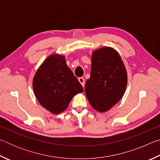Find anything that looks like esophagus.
<instances>
[{"label": "esophagus", "instance_id": "1", "mask_svg": "<svg viewBox=\"0 0 160 160\" xmlns=\"http://www.w3.org/2000/svg\"><path fill=\"white\" fill-rule=\"evenodd\" d=\"M78 80H79V82H80L81 85H82V87L85 86V80H84L83 78H79V79H78Z\"/></svg>", "mask_w": 160, "mask_h": 160}]
</instances>
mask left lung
I'll use <instances>...</instances> for the list:
<instances>
[{
	"instance_id": "1",
	"label": "left lung",
	"mask_w": 160,
	"mask_h": 160,
	"mask_svg": "<svg viewBox=\"0 0 160 160\" xmlns=\"http://www.w3.org/2000/svg\"><path fill=\"white\" fill-rule=\"evenodd\" d=\"M128 75L118 51L110 47L93 51L90 78L85 92L93 109L101 113L112 109L125 93Z\"/></svg>"
}]
</instances>
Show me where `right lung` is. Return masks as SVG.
I'll use <instances>...</instances> for the list:
<instances>
[{
	"label": "right lung",
	"mask_w": 160,
	"mask_h": 160,
	"mask_svg": "<svg viewBox=\"0 0 160 160\" xmlns=\"http://www.w3.org/2000/svg\"><path fill=\"white\" fill-rule=\"evenodd\" d=\"M32 87L39 104L53 114L63 112L72 97L83 92L68 67L65 56L58 53L51 54L41 64L34 74Z\"/></svg>",
	"instance_id": "right-lung-1"
}]
</instances>
